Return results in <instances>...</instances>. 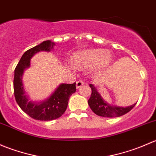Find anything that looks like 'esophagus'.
Returning <instances> with one entry per match:
<instances>
[{"mask_svg": "<svg viewBox=\"0 0 156 156\" xmlns=\"http://www.w3.org/2000/svg\"><path fill=\"white\" fill-rule=\"evenodd\" d=\"M84 81L83 80H78V81H76V87L77 88H79L81 87V86L84 85Z\"/></svg>", "mask_w": 156, "mask_h": 156, "instance_id": "1", "label": "esophagus"}]
</instances>
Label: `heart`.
<instances>
[{
  "instance_id": "b5f03b06",
  "label": "heart",
  "mask_w": 156,
  "mask_h": 156,
  "mask_svg": "<svg viewBox=\"0 0 156 156\" xmlns=\"http://www.w3.org/2000/svg\"><path fill=\"white\" fill-rule=\"evenodd\" d=\"M111 61V56L106 50L94 49L87 51L78 52L73 56L72 62L77 67H87L100 66L104 67Z\"/></svg>"
}]
</instances>
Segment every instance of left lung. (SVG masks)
Listing matches in <instances>:
<instances>
[{
    "instance_id": "8db88e82",
    "label": "left lung",
    "mask_w": 156,
    "mask_h": 156,
    "mask_svg": "<svg viewBox=\"0 0 156 156\" xmlns=\"http://www.w3.org/2000/svg\"><path fill=\"white\" fill-rule=\"evenodd\" d=\"M90 87L91 88V96L88 100V104L91 110L99 116L108 118L119 117L130 112L136 104V103L135 104L127 107H119V106H112L108 104L102 98L94 86L90 84Z\"/></svg>"
}]
</instances>
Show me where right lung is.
Instances as JSON below:
<instances>
[{
    "mask_svg": "<svg viewBox=\"0 0 156 156\" xmlns=\"http://www.w3.org/2000/svg\"><path fill=\"white\" fill-rule=\"evenodd\" d=\"M54 42L45 41L37 46L29 49L24 53L14 70L13 90L16 101L21 109L32 119L40 121H50L58 119L65 112L69 99L76 91V83L62 84L58 87L53 95L41 103H31L28 100L23 90L22 75L25 69L30 65V59L37 52L50 51Z\"/></svg>",
    "mask_w": 156,
    "mask_h": 156,
    "instance_id": "add662e5",
    "label": "right lung"
}]
</instances>
